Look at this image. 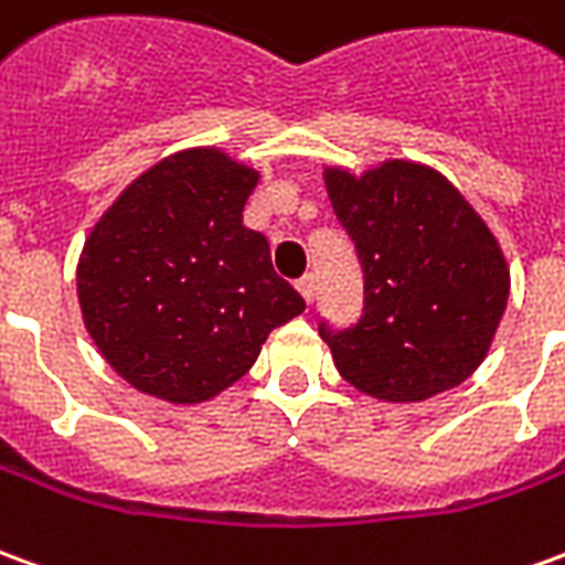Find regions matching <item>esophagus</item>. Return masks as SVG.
Masks as SVG:
<instances>
[{
	"mask_svg": "<svg viewBox=\"0 0 565 565\" xmlns=\"http://www.w3.org/2000/svg\"><path fill=\"white\" fill-rule=\"evenodd\" d=\"M296 290L302 294L306 302H311V299H315V275H302V278L296 281Z\"/></svg>",
	"mask_w": 565,
	"mask_h": 565,
	"instance_id": "1",
	"label": "esophagus"
}]
</instances>
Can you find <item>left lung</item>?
Here are the masks:
<instances>
[{"instance_id":"1","label":"left lung","mask_w":565,"mask_h":565,"mask_svg":"<svg viewBox=\"0 0 565 565\" xmlns=\"http://www.w3.org/2000/svg\"><path fill=\"white\" fill-rule=\"evenodd\" d=\"M354 242L364 302L318 333L345 382L379 401H425L471 376L508 306V266L471 204L440 173L388 161L354 180L327 171Z\"/></svg>"}]
</instances>
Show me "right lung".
<instances>
[{
  "instance_id": "1",
  "label": "right lung",
  "mask_w": 565,
  "mask_h": 565,
  "mask_svg": "<svg viewBox=\"0 0 565 565\" xmlns=\"http://www.w3.org/2000/svg\"><path fill=\"white\" fill-rule=\"evenodd\" d=\"M256 173L189 149L134 180L94 226L78 263L90 339L134 388L199 404L254 366L306 299L244 226Z\"/></svg>"
}]
</instances>
